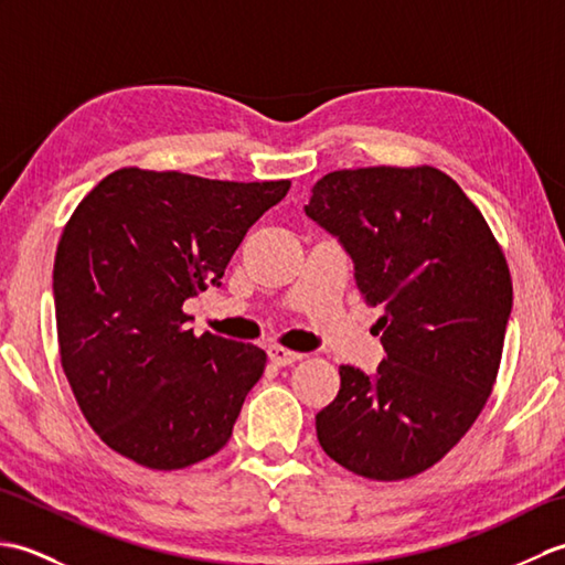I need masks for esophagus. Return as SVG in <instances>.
<instances>
[{
  "label": "esophagus",
  "mask_w": 565,
  "mask_h": 565,
  "mask_svg": "<svg viewBox=\"0 0 565 565\" xmlns=\"http://www.w3.org/2000/svg\"><path fill=\"white\" fill-rule=\"evenodd\" d=\"M269 359H271V364H276V366H289V364L298 362V359H303V354L284 350V347H271Z\"/></svg>",
  "instance_id": "esophagus-1"
}]
</instances>
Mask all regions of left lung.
Wrapping results in <instances>:
<instances>
[{"label":"left lung","instance_id":"obj_1","mask_svg":"<svg viewBox=\"0 0 565 565\" xmlns=\"http://www.w3.org/2000/svg\"><path fill=\"white\" fill-rule=\"evenodd\" d=\"M306 215L340 239L386 359L374 376L340 366L316 415L332 461L371 481L427 471L461 441L498 379L512 279L495 235L437 167L338 170Z\"/></svg>","mask_w":565,"mask_h":565}]
</instances>
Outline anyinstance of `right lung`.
I'll use <instances>...</instances> for the list:
<instances>
[{"label": "right lung", "mask_w": 565, "mask_h": 565, "mask_svg": "<svg viewBox=\"0 0 565 565\" xmlns=\"http://www.w3.org/2000/svg\"><path fill=\"white\" fill-rule=\"evenodd\" d=\"M279 182H221L124 167L79 201L57 243L53 296L60 364L106 447L177 471L225 447L267 354L186 328L182 306L209 284Z\"/></svg>", "instance_id": "add662e5"}]
</instances>
